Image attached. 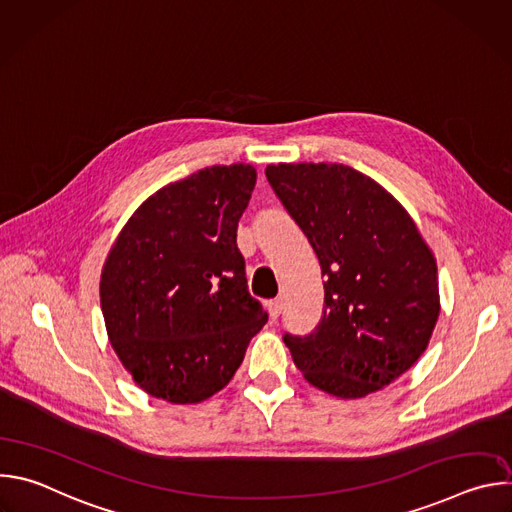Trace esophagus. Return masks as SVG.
<instances>
[{
    "instance_id": "obj_1",
    "label": "esophagus",
    "mask_w": 512,
    "mask_h": 512,
    "mask_svg": "<svg viewBox=\"0 0 512 512\" xmlns=\"http://www.w3.org/2000/svg\"><path fill=\"white\" fill-rule=\"evenodd\" d=\"M267 312H269L271 320H275V318L281 314V300H279V298L269 300V302H267Z\"/></svg>"
}]
</instances>
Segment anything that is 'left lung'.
<instances>
[{"label":"left lung","mask_w":512,"mask_h":512,"mask_svg":"<svg viewBox=\"0 0 512 512\" xmlns=\"http://www.w3.org/2000/svg\"><path fill=\"white\" fill-rule=\"evenodd\" d=\"M265 176L318 255L324 314L285 334L314 387L358 399L409 371L440 316L433 253L409 212L373 178L342 164H277Z\"/></svg>","instance_id":"obj_1"}]
</instances>
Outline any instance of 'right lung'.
<instances>
[{"label":"right lung","mask_w":512,"mask_h":512,"mask_svg":"<svg viewBox=\"0 0 512 512\" xmlns=\"http://www.w3.org/2000/svg\"><path fill=\"white\" fill-rule=\"evenodd\" d=\"M249 164L212 166L145 200L101 273V310L133 381L168 403L229 385L267 312L251 298L237 247L255 188Z\"/></svg>","instance_id":"add662e5"}]
</instances>
